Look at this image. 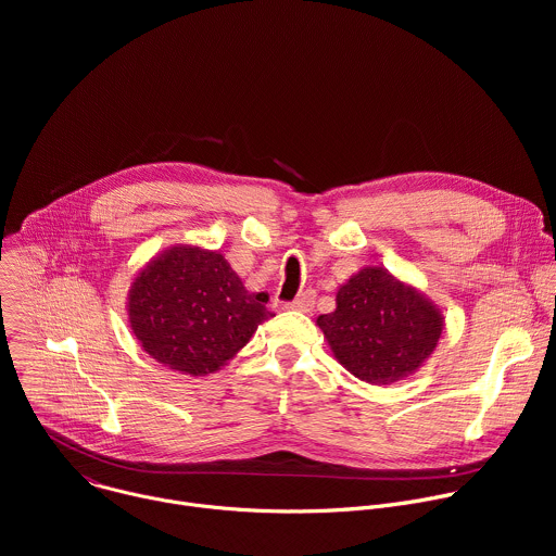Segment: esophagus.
<instances>
[{"label": "esophagus", "instance_id": "1", "mask_svg": "<svg viewBox=\"0 0 556 556\" xmlns=\"http://www.w3.org/2000/svg\"><path fill=\"white\" fill-rule=\"evenodd\" d=\"M286 307H288V309H296V312H312V307H314V292H312V290L301 292V294H299L294 301H290Z\"/></svg>", "mask_w": 556, "mask_h": 556}]
</instances>
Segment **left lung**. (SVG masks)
Returning a JSON list of instances; mask_svg holds the SVG:
<instances>
[{"instance_id":"8db88e82","label":"left lung","mask_w":556,"mask_h":556,"mask_svg":"<svg viewBox=\"0 0 556 556\" xmlns=\"http://www.w3.org/2000/svg\"><path fill=\"white\" fill-rule=\"evenodd\" d=\"M316 326L334 358L358 380L391 384L416 374L438 348L444 314L416 286L365 266L337 290V307Z\"/></svg>"}]
</instances>
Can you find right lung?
<instances>
[{
  "label": "right lung",
  "mask_w": 556,
  "mask_h": 556,
  "mask_svg": "<svg viewBox=\"0 0 556 556\" xmlns=\"http://www.w3.org/2000/svg\"><path fill=\"white\" fill-rule=\"evenodd\" d=\"M264 292H249L222 253L174 244L151 257L127 292L140 348L161 365L206 376L222 369L270 319Z\"/></svg>",
  "instance_id": "add662e5"
}]
</instances>
